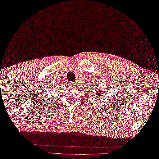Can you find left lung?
I'll return each instance as SVG.
<instances>
[{"instance_id": "1", "label": "left lung", "mask_w": 159, "mask_h": 159, "mask_svg": "<svg viewBox=\"0 0 159 159\" xmlns=\"http://www.w3.org/2000/svg\"><path fill=\"white\" fill-rule=\"evenodd\" d=\"M98 84H97V85H93V86H92V87L90 88V89H92V90H93V92H92V93L93 94H95V92H96V93H97V94H96L95 96H93V98H97V99H98V98H101V97H103V95L105 94V93H104V92H100V88H98ZM98 89V91H96V89Z\"/></svg>"}]
</instances>
